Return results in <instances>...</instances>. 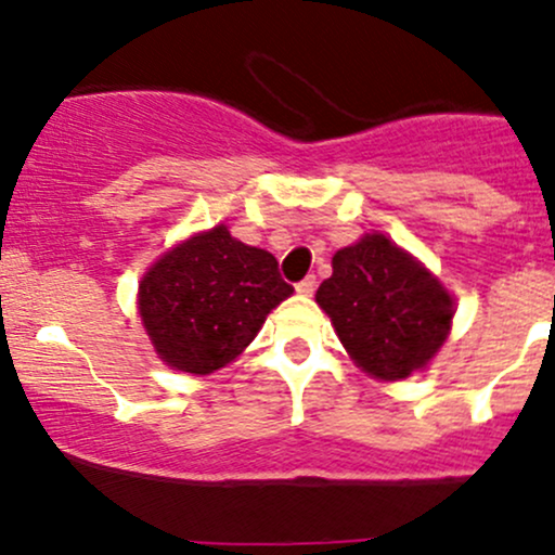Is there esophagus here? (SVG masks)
<instances>
[{
    "label": "esophagus",
    "instance_id": "34e87169",
    "mask_svg": "<svg viewBox=\"0 0 555 555\" xmlns=\"http://www.w3.org/2000/svg\"><path fill=\"white\" fill-rule=\"evenodd\" d=\"M315 286H318L315 276H305L302 282H297V292H299V295L310 297V295H313V292H315Z\"/></svg>",
    "mask_w": 555,
    "mask_h": 555
}]
</instances>
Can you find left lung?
I'll return each mask as SVG.
<instances>
[{
  "label": "left lung",
  "mask_w": 555,
  "mask_h": 555,
  "mask_svg": "<svg viewBox=\"0 0 555 555\" xmlns=\"http://www.w3.org/2000/svg\"><path fill=\"white\" fill-rule=\"evenodd\" d=\"M331 266L315 299L362 371L399 380L428 365L454 315L438 279L384 234L344 247Z\"/></svg>",
  "instance_id": "8db88e82"
}]
</instances>
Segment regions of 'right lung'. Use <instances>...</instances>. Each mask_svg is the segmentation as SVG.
<instances>
[{
	"label": "right lung",
	"mask_w": 555,
	"mask_h": 555,
	"mask_svg": "<svg viewBox=\"0 0 555 555\" xmlns=\"http://www.w3.org/2000/svg\"><path fill=\"white\" fill-rule=\"evenodd\" d=\"M292 292L271 253L214 227L145 273L140 318L169 367L206 375L237 358Z\"/></svg>",
	"instance_id": "1"
}]
</instances>
